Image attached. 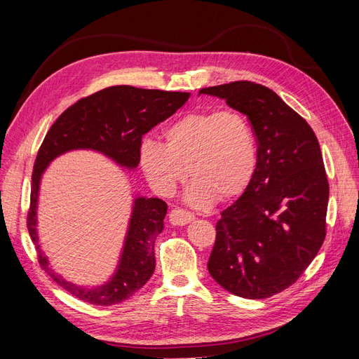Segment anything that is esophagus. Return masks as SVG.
<instances>
[{"instance_id":"1","label":"esophagus","mask_w":359,"mask_h":359,"mask_svg":"<svg viewBox=\"0 0 359 359\" xmlns=\"http://www.w3.org/2000/svg\"><path fill=\"white\" fill-rule=\"evenodd\" d=\"M193 220H194V215L186 210H181V208L172 210L169 214V222L173 226H186V224L191 223Z\"/></svg>"}]
</instances>
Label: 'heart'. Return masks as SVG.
<instances>
[{"instance_id": "1", "label": "heart", "mask_w": 359, "mask_h": 359, "mask_svg": "<svg viewBox=\"0 0 359 359\" xmlns=\"http://www.w3.org/2000/svg\"><path fill=\"white\" fill-rule=\"evenodd\" d=\"M165 145L145 139L139 163L148 182L170 196L190 175L186 201L206 208L215 199L240 196L252 181L257 147L248 119L236 111H194L165 128Z\"/></svg>"}]
</instances>
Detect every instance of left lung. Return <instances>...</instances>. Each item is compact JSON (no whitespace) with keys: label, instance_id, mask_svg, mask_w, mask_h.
<instances>
[{"label":"left lung","instance_id":"1","mask_svg":"<svg viewBox=\"0 0 359 359\" xmlns=\"http://www.w3.org/2000/svg\"><path fill=\"white\" fill-rule=\"evenodd\" d=\"M199 94L244 114L257 139L255 175L217 222L208 271L236 297L269 298L295 283L325 240L330 186L318 137L264 85L238 81Z\"/></svg>","mask_w":359,"mask_h":359}]
</instances>
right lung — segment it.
Wrapping results in <instances>:
<instances>
[{
  "mask_svg": "<svg viewBox=\"0 0 359 359\" xmlns=\"http://www.w3.org/2000/svg\"><path fill=\"white\" fill-rule=\"evenodd\" d=\"M190 93L142 90L115 85L79 100L62 112L43 140L31 177L28 232L43 269L70 295L94 306H114L133 297L156 268L154 243L165 227L168 205L135 194L116 268L103 285L83 286L57 274L39 243L37 208L43 173L60 156L76 149L95 151L126 170H136L142 136L175 114Z\"/></svg>",
  "mask_w": 359,
  "mask_h": 359,
  "instance_id": "obj_1",
  "label": "right lung"
}]
</instances>
